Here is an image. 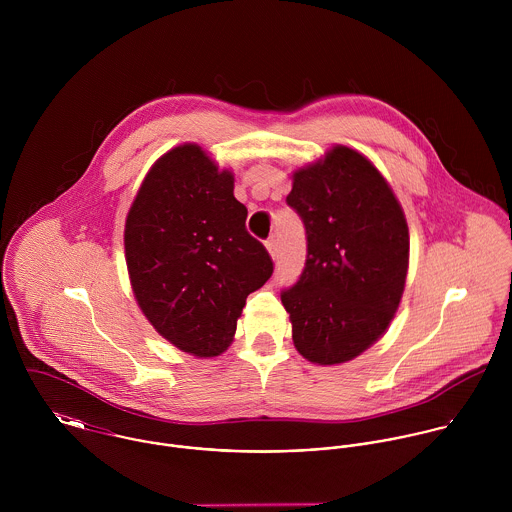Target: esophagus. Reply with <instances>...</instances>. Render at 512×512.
<instances>
[{
    "mask_svg": "<svg viewBox=\"0 0 512 512\" xmlns=\"http://www.w3.org/2000/svg\"><path fill=\"white\" fill-rule=\"evenodd\" d=\"M266 250L270 252L272 258H276V256H278V242H276L274 238H268V240H266Z\"/></svg>",
    "mask_w": 512,
    "mask_h": 512,
    "instance_id": "esophagus-1",
    "label": "esophagus"
}]
</instances>
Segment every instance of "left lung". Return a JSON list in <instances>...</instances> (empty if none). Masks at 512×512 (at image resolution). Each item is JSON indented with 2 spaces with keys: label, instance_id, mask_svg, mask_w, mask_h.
Here are the masks:
<instances>
[{
  "label": "left lung",
  "instance_id": "8db88e82",
  "mask_svg": "<svg viewBox=\"0 0 512 512\" xmlns=\"http://www.w3.org/2000/svg\"><path fill=\"white\" fill-rule=\"evenodd\" d=\"M288 205L303 220L307 260L282 292L299 355L315 365L359 357L388 329L410 256L404 211L363 153L335 146L293 173Z\"/></svg>",
  "mask_w": 512,
  "mask_h": 512
}]
</instances>
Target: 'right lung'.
<instances>
[{
    "label": "right lung",
    "instance_id": "obj_1",
    "mask_svg": "<svg viewBox=\"0 0 512 512\" xmlns=\"http://www.w3.org/2000/svg\"><path fill=\"white\" fill-rule=\"evenodd\" d=\"M246 215L234 199V175L197 144L163 153L130 207L124 248L132 290L153 329L183 353H224L246 297L274 272Z\"/></svg>",
    "mask_w": 512,
    "mask_h": 512
}]
</instances>
